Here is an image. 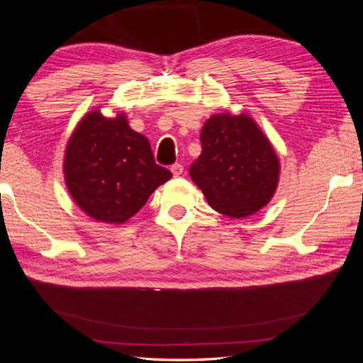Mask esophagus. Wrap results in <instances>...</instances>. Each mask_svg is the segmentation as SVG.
I'll return each mask as SVG.
<instances>
[{
  "label": "esophagus",
  "mask_w": 363,
  "mask_h": 363,
  "mask_svg": "<svg viewBox=\"0 0 363 363\" xmlns=\"http://www.w3.org/2000/svg\"><path fill=\"white\" fill-rule=\"evenodd\" d=\"M171 172L174 174V177H179V175L183 174V164L182 163H175L171 167Z\"/></svg>",
  "instance_id": "obj_1"
}]
</instances>
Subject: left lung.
<instances>
[{"label": "left lung", "mask_w": 363, "mask_h": 363, "mask_svg": "<svg viewBox=\"0 0 363 363\" xmlns=\"http://www.w3.org/2000/svg\"><path fill=\"white\" fill-rule=\"evenodd\" d=\"M200 139L203 151L189 174L213 211L245 218L271 201L280 162L255 119L244 113L213 115Z\"/></svg>", "instance_id": "1"}]
</instances>
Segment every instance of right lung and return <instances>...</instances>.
Here are the masks:
<instances>
[{
    "mask_svg": "<svg viewBox=\"0 0 363 363\" xmlns=\"http://www.w3.org/2000/svg\"><path fill=\"white\" fill-rule=\"evenodd\" d=\"M65 183L82 211L107 224H124L172 174L159 167L148 139L124 113L83 116L67 145Z\"/></svg>",
    "mask_w": 363,
    "mask_h": 363,
    "instance_id": "right-lung-1",
    "label": "right lung"
}]
</instances>
